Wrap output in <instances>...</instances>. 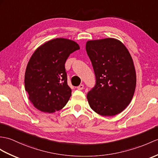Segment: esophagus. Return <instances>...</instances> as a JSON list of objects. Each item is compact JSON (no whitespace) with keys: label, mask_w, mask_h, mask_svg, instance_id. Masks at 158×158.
I'll list each match as a JSON object with an SVG mask.
<instances>
[{"label":"esophagus","mask_w":158,"mask_h":158,"mask_svg":"<svg viewBox=\"0 0 158 158\" xmlns=\"http://www.w3.org/2000/svg\"><path fill=\"white\" fill-rule=\"evenodd\" d=\"M77 88V89H79V90H82L84 88V85H83V84H81V85H79Z\"/></svg>","instance_id":"1"}]
</instances>
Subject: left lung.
<instances>
[{
    "label": "left lung",
    "mask_w": 158,
    "mask_h": 158,
    "mask_svg": "<svg viewBox=\"0 0 158 158\" xmlns=\"http://www.w3.org/2000/svg\"><path fill=\"white\" fill-rule=\"evenodd\" d=\"M85 48L96 81L87 95L90 107L104 116L118 114L130 104L136 87V73L129 50L114 38L88 41Z\"/></svg>",
    "instance_id": "left-lung-1"
}]
</instances>
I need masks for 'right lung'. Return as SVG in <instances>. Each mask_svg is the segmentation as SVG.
<instances>
[{
  "label": "right lung",
  "mask_w": 158,
  "mask_h": 158,
  "mask_svg": "<svg viewBox=\"0 0 158 158\" xmlns=\"http://www.w3.org/2000/svg\"><path fill=\"white\" fill-rule=\"evenodd\" d=\"M79 48L73 40L56 38L33 54L25 71V88L29 100L39 110L52 113L67 104L71 89L64 64L69 55Z\"/></svg>",
  "instance_id": "1"
}]
</instances>
